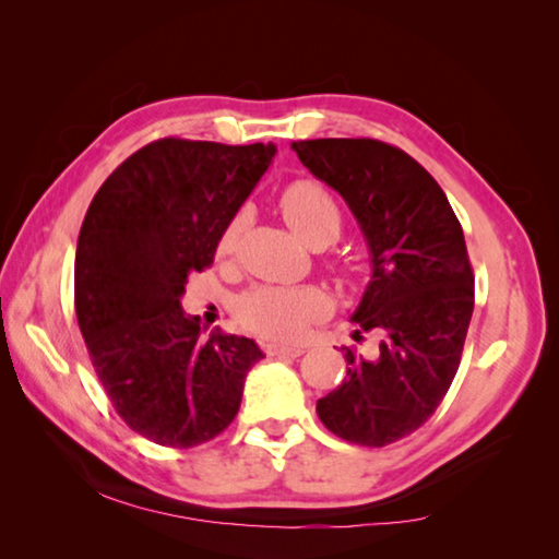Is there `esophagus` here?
Masks as SVG:
<instances>
[{
    "label": "esophagus",
    "instance_id": "esophagus-1",
    "mask_svg": "<svg viewBox=\"0 0 559 559\" xmlns=\"http://www.w3.org/2000/svg\"><path fill=\"white\" fill-rule=\"evenodd\" d=\"M263 353L269 357H300L302 355V347H288V345H276V343H269L263 345Z\"/></svg>",
    "mask_w": 559,
    "mask_h": 559
}]
</instances>
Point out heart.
<instances>
[{"instance_id":"obj_1","label":"heart","mask_w":559,"mask_h":559,"mask_svg":"<svg viewBox=\"0 0 559 559\" xmlns=\"http://www.w3.org/2000/svg\"><path fill=\"white\" fill-rule=\"evenodd\" d=\"M281 212L293 231L313 249L333 243L343 231V212L335 197L316 179H296L281 192ZM251 224V206L243 204L224 224L216 257L229 259ZM330 300L316 286H253L234 302L239 325L263 340H298L313 320L325 318Z\"/></svg>"}]
</instances>
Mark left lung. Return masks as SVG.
I'll list each match as a JSON object with an SVG mask.
<instances>
[{
	"label": "left lung",
	"mask_w": 559,
	"mask_h": 559,
	"mask_svg": "<svg viewBox=\"0 0 559 559\" xmlns=\"http://www.w3.org/2000/svg\"><path fill=\"white\" fill-rule=\"evenodd\" d=\"M340 192L370 246L372 281L353 316L355 337L380 335L372 359L345 347L347 377L318 400V416L357 447H386L437 412L461 365L473 316L463 229L427 169L372 138L290 145Z\"/></svg>",
	"instance_id": "8db88e82"
}]
</instances>
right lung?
<instances>
[{
    "label": "right lung",
    "mask_w": 559,
    "mask_h": 559,
    "mask_svg": "<svg viewBox=\"0 0 559 559\" xmlns=\"http://www.w3.org/2000/svg\"><path fill=\"white\" fill-rule=\"evenodd\" d=\"M276 145L155 140L112 169L83 219L73 302L93 370L122 421L169 449L229 427L263 353L249 337H200L179 306Z\"/></svg>",
    "instance_id": "1"
}]
</instances>
